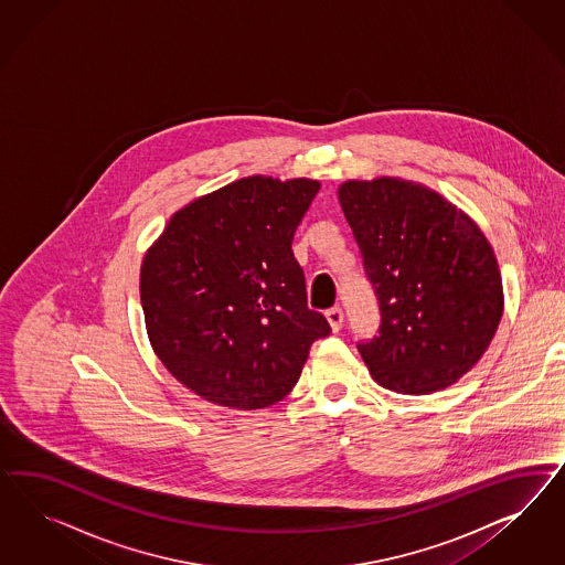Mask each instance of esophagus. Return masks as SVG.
<instances>
[{"mask_svg":"<svg viewBox=\"0 0 565 565\" xmlns=\"http://www.w3.org/2000/svg\"><path fill=\"white\" fill-rule=\"evenodd\" d=\"M327 321L333 331H340L343 323V310L340 307H331L326 312Z\"/></svg>","mask_w":565,"mask_h":565,"instance_id":"34e87169","label":"esophagus"}]
</instances>
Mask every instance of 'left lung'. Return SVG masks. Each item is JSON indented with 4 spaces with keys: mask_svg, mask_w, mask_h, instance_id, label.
Segmentation results:
<instances>
[{
    "mask_svg": "<svg viewBox=\"0 0 565 565\" xmlns=\"http://www.w3.org/2000/svg\"><path fill=\"white\" fill-rule=\"evenodd\" d=\"M340 203L381 317L375 335L356 343L371 375L395 394L456 383L503 315L489 242L462 211L412 182H345Z\"/></svg>",
    "mask_w": 565,
    "mask_h": 565,
    "instance_id": "8db88e82",
    "label": "left lung"
}]
</instances>
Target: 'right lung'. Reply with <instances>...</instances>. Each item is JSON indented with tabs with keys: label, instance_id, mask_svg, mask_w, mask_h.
<instances>
[{
	"label": "right lung",
	"instance_id": "add662e5",
	"mask_svg": "<svg viewBox=\"0 0 565 565\" xmlns=\"http://www.w3.org/2000/svg\"><path fill=\"white\" fill-rule=\"evenodd\" d=\"M315 180L253 175L196 199L145 255L140 302L154 354L206 402L257 411L298 383L326 317L291 253Z\"/></svg>",
	"mask_w": 565,
	"mask_h": 565
}]
</instances>
